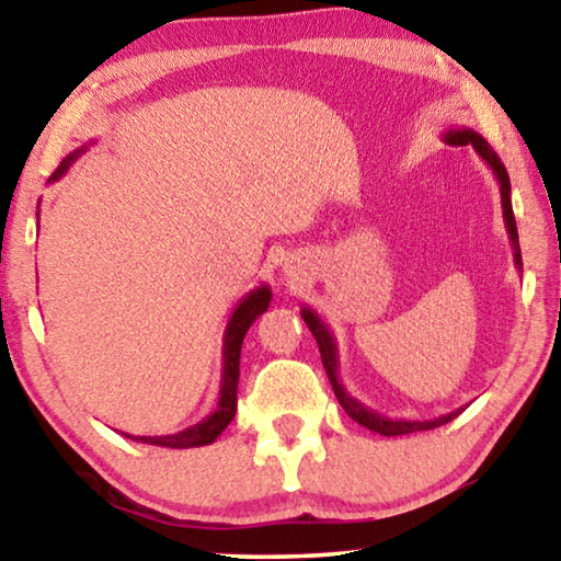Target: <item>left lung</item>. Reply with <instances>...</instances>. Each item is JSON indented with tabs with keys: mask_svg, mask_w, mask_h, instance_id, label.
<instances>
[{
	"mask_svg": "<svg viewBox=\"0 0 561 561\" xmlns=\"http://www.w3.org/2000/svg\"><path fill=\"white\" fill-rule=\"evenodd\" d=\"M448 140L450 146H472L474 153H478L485 163L490 165L492 173H495L497 183H500V201H502V217H505V227H507V234H510V242H512V252H515V267H522V254H519V237H517V222H515V213H512V201H510V175L505 165H502L500 156L495 150L490 148V144L485 138L480 136V133H474L472 128H453L443 136ZM301 319L307 321V327L311 334H314L317 344H319V354H321V364L327 368V376L331 381V388H334V393L339 398V403L344 411L354 417L356 423L364 425V428L374 431V433H381V435H408V433H417V431H433V428H440V425L450 423L453 417H458L465 408H458V411L453 413H445L438 417H423V421H405V417H386L381 413L371 411V408H366L360 401H356L354 396H351L344 383L339 381V351H336V341L334 334H331L329 327L321 321V317L317 314L314 309L304 307L301 309Z\"/></svg>",
	"mask_w": 561,
	"mask_h": 561,
	"instance_id": "8db88e82",
	"label": "left lung"
}]
</instances>
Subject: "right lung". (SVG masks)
Listing matches in <instances>:
<instances>
[{
  "label": "right lung",
  "mask_w": 561,
  "mask_h": 561,
  "mask_svg": "<svg viewBox=\"0 0 561 561\" xmlns=\"http://www.w3.org/2000/svg\"><path fill=\"white\" fill-rule=\"evenodd\" d=\"M87 146L73 150L71 156H66L61 160V165L56 168V173L51 175V180H59L69 165L73 163L76 158H79ZM272 301V289L267 284H262V287L252 289L247 297L240 299L237 304L230 321H227V329H225V339H222V381H220V398H217V408L210 413L205 415L201 423L190 425V428L173 433V435H128L123 433L126 438L130 440H138V443H148V445H160V448H201V445H210L217 440V435H220L230 421L237 413V383H240V351H242V341L247 329L254 324V319L260 314H264Z\"/></svg>",
  "instance_id": "add662e5"
}]
</instances>
